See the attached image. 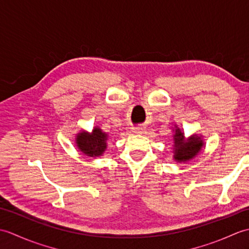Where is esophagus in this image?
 <instances>
[{
  "label": "esophagus",
  "mask_w": 249,
  "mask_h": 249,
  "mask_svg": "<svg viewBox=\"0 0 249 249\" xmlns=\"http://www.w3.org/2000/svg\"><path fill=\"white\" fill-rule=\"evenodd\" d=\"M135 133L138 134V135H144V134H146V129L145 128H142V127H139V128H137L135 130Z\"/></svg>",
  "instance_id": "1"
}]
</instances>
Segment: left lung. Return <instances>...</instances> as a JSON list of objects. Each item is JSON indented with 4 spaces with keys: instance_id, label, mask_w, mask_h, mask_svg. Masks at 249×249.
<instances>
[{
    "instance_id": "obj_1",
    "label": "left lung",
    "mask_w": 249,
    "mask_h": 249,
    "mask_svg": "<svg viewBox=\"0 0 249 249\" xmlns=\"http://www.w3.org/2000/svg\"><path fill=\"white\" fill-rule=\"evenodd\" d=\"M173 160L178 162H186L197 156L202 150L204 142L200 135H193L189 138H185L181 129L176 125L173 135Z\"/></svg>"
}]
</instances>
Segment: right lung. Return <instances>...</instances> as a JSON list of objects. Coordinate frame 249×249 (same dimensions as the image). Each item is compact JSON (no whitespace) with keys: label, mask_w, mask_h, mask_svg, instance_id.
I'll return each instance as SVG.
<instances>
[{"label":"right lung","mask_w":249,"mask_h":249,"mask_svg":"<svg viewBox=\"0 0 249 249\" xmlns=\"http://www.w3.org/2000/svg\"><path fill=\"white\" fill-rule=\"evenodd\" d=\"M108 135L99 127H94L91 133L80 131L76 137L78 150L89 157H99L107 149Z\"/></svg>","instance_id":"obj_1"}]
</instances>
